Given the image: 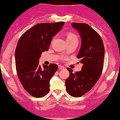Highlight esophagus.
Segmentation results:
<instances>
[{
  "label": "esophagus",
  "mask_w": 120,
  "mask_h": 120,
  "mask_svg": "<svg viewBox=\"0 0 120 120\" xmlns=\"http://www.w3.org/2000/svg\"><path fill=\"white\" fill-rule=\"evenodd\" d=\"M58 69H64V67H63V66H62V65H58Z\"/></svg>",
  "instance_id": "obj_1"
}]
</instances>
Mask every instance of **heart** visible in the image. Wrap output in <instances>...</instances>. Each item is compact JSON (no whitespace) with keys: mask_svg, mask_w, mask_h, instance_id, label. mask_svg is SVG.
Returning a JSON list of instances; mask_svg holds the SVG:
<instances>
[{"mask_svg":"<svg viewBox=\"0 0 120 120\" xmlns=\"http://www.w3.org/2000/svg\"><path fill=\"white\" fill-rule=\"evenodd\" d=\"M67 40L68 42L78 41V38L75 33L69 32L67 34Z\"/></svg>","mask_w":120,"mask_h":120,"instance_id":"heart-1","label":"heart"}]
</instances>
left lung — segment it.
<instances>
[{
    "instance_id": "1",
    "label": "left lung",
    "mask_w": 120,
    "mask_h": 120,
    "mask_svg": "<svg viewBox=\"0 0 120 120\" xmlns=\"http://www.w3.org/2000/svg\"><path fill=\"white\" fill-rule=\"evenodd\" d=\"M81 38V46L77 57L82 64V70L73 73L68 68L69 76L65 80L67 92L74 97H80L93 87L99 80L103 69L104 46L99 34L86 23H73Z\"/></svg>"
}]
</instances>
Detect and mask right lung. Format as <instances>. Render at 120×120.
<instances>
[{
	"label": "right lung",
	"mask_w": 120,
	"mask_h": 120,
	"mask_svg": "<svg viewBox=\"0 0 120 120\" xmlns=\"http://www.w3.org/2000/svg\"><path fill=\"white\" fill-rule=\"evenodd\" d=\"M64 22L39 23L21 36L15 50L17 74L24 89L31 96L43 97L50 90V80L58 65L39 64L42 52L48 51L52 38L62 28Z\"/></svg>",
	"instance_id": "1"
}]
</instances>
